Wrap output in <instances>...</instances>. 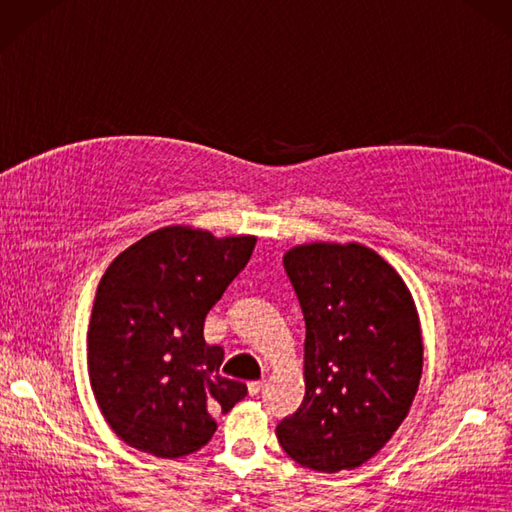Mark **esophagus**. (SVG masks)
I'll return each instance as SVG.
<instances>
[{
    "mask_svg": "<svg viewBox=\"0 0 512 512\" xmlns=\"http://www.w3.org/2000/svg\"><path fill=\"white\" fill-rule=\"evenodd\" d=\"M262 389H264V380H255V383H248V394L250 396H257Z\"/></svg>",
    "mask_w": 512,
    "mask_h": 512,
    "instance_id": "esophagus-1",
    "label": "esophagus"
}]
</instances>
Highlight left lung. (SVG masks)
I'll return each instance as SVG.
<instances>
[{
    "mask_svg": "<svg viewBox=\"0 0 512 512\" xmlns=\"http://www.w3.org/2000/svg\"><path fill=\"white\" fill-rule=\"evenodd\" d=\"M284 268L306 319L301 407L277 424L284 451L312 471L356 469L407 418L422 334L405 281L361 244H303Z\"/></svg>",
    "mask_w": 512,
    "mask_h": 512,
    "instance_id": "1",
    "label": "left lung"
}]
</instances>
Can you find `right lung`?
Returning <instances> with one entry per match:
<instances>
[{
	"label": "right lung",
	"mask_w": 512,
	"mask_h": 512,
	"mask_svg": "<svg viewBox=\"0 0 512 512\" xmlns=\"http://www.w3.org/2000/svg\"><path fill=\"white\" fill-rule=\"evenodd\" d=\"M255 242L165 226L105 270L88 330L90 385L129 447L156 458L189 455L213 438V413L246 396L244 383L220 376L224 350L206 345L204 319Z\"/></svg>",
	"instance_id": "right-lung-1"
}]
</instances>
